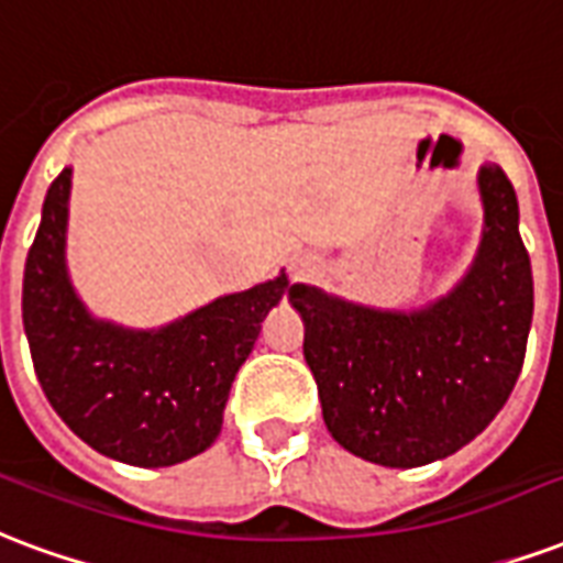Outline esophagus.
Wrapping results in <instances>:
<instances>
[{
  "label": "esophagus",
  "mask_w": 563,
  "mask_h": 563,
  "mask_svg": "<svg viewBox=\"0 0 563 563\" xmlns=\"http://www.w3.org/2000/svg\"><path fill=\"white\" fill-rule=\"evenodd\" d=\"M316 271H319V265H316L313 256H298V260L289 265V277H292V280H307V277H313Z\"/></svg>",
  "instance_id": "esophagus-1"
}]
</instances>
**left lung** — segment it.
<instances>
[{"label":"left lung","instance_id":"1","mask_svg":"<svg viewBox=\"0 0 563 563\" xmlns=\"http://www.w3.org/2000/svg\"><path fill=\"white\" fill-rule=\"evenodd\" d=\"M481 244L451 292L415 310L345 301L295 283L303 357L340 448L418 468L477 439L514 390L534 313L519 202L498 164L477 169Z\"/></svg>","mask_w":563,"mask_h":563}]
</instances>
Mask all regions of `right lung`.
<instances>
[{"label": "right lung", "mask_w": 563, "mask_h": 563, "mask_svg": "<svg viewBox=\"0 0 563 563\" xmlns=\"http://www.w3.org/2000/svg\"><path fill=\"white\" fill-rule=\"evenodd\" d=\"M70 173L65 166L49 185L23 271L37 382L70 432L103 456L140 468L178 465L214 444L235 373L292 286L280 271L161 328L98 319L68 274Z\"/></svg>", "instance_id": "add662e5"}]
</instances>
